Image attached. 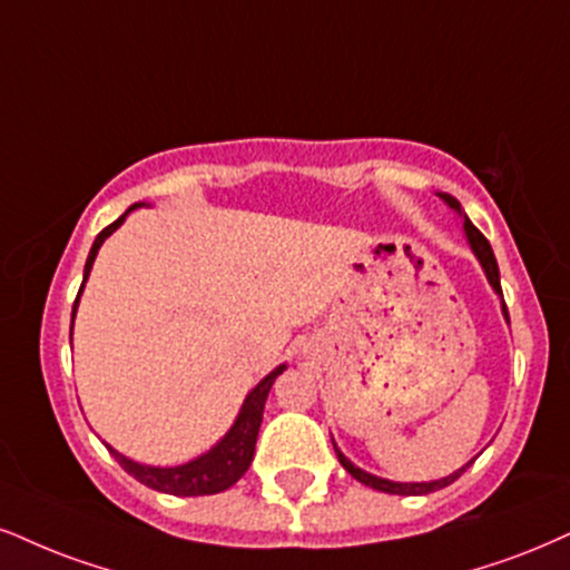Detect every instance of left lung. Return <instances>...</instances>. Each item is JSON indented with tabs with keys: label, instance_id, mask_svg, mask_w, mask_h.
Masks as SVG:
<instances>
[{
	"label": "left lung",
	"instance_id": "8db88e82",
	"mask_svg": "<svg viewBox=\"0 0 570 570\" xmlns=\"http://www.w3.org/2000/svg\"><path fill=\"white\" fill-rule=\"evenodd\" d=\"M441 200H444L449 208H454L456 214H460L462 219H465V222H462V227H465V235H468V243H470V248H473L475 258H479L481 266H483V272H487V279H489V285L494 287V293H497V296H502V285H500V266H497L494 250H491L489 240H487V237L481 235L479 229H475V224L470 222L465 214H462V208H460V203H456V198H452V195H446V193H441ZM502 314H504V320L510 322V314H508V306H504V301H502ZM333 446H335V441H333ZM335 454H338V462H341V465L346 468L348 473L354 475L356 481L364 483V487H370V489H377V491H385V494H402V497H420V494H431V491H439V489H444V487H449V483H454L456 479H460V475L465 473V470H468L470 462H473V460H470L468 465H462L460 470H454L452 475H446V479H439V481H423V483H399V481H389V479H377V475L367 473V470L356 468L354 462L348 460V456H343V452H341L338 446H335Z\"/></svg>",
	"mask_w": 570,
	"mask_h": 570
}]
</instances>
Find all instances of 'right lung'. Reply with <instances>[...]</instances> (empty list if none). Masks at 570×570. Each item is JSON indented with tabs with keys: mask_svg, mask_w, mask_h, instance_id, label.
<instances>
[{
	"mask_svg": "<svg viewBox=\"0 0 570 570\" xmlns=\"http://www.w3.org/2000/svg\"><path fill=\"white\" fill-rule=\"evenodd\" d=\"M137 206H142V203H135L129 210H135ZM129 210H126V214H129ZM126 214L118 216L110 227H105L100 235L95 237V245H91V250H89L87 266H83V283L79 287V296H76V301H73V317H76V308H79L81 291H83V285H87V277L91 272V264H95L97 250H100L105 237H110L118 227H121ZM283 370H285V364H279L277 370H272L269 375H266L264 381L258 383L256 389L248 393V396H245L235 425L229 428L227 435H224L219 444L210 449V452L200 454L198 460L185 462V465H177V468H153V465H142V462L129 460V456L116 452L114 446H108L110 454L116 456L118 465H121L126 473L135 475L139 483H145V487L164 491V494H174V497L219 494V491L229 489L232 483L240 481L245 470L250 468L253 452H256L258 428H262V417H264L266 396H269L274 377H277Z\"/></svg>",
	"mask_w": 570,
	"mask_h": 570,
	"instance_id": "add662e5",
	"label": "right lung"
}]
</instances>
